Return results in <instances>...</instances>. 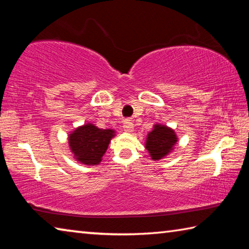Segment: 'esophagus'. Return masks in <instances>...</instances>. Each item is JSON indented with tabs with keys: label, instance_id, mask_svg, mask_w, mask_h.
<instances>
[{
	"label": "esophagus",
	"instance_id": "34e87169",
	"mask_svg": "<svg viewBox=\"0 0 249 249\" xmlns=\"http://www.w3.org/2000/svg\"><path fill=\"white\" fill-rule=\"evenodd\" d=\"M123 128H124L125 132H127V133L133 132V129H134L133 122L129 121V120H126V121L124 122V124H123Z\"/></svg>",
	"mask_w": 249,
	"mask_h": 249
}]
</instances>
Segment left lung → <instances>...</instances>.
<instances>
[{"instance_id":"1","label":"left lung","mask_w":249,"mask_h":249,"mask_svg":"<svg viewBox=\"0 0 249 249\" xmlns=\"http://www.w3.org/2000/svg\"><path fill=\"white\" fill-rule=\"evenodd\" d=\"M178 142V136L175 129L167 125L156 123L153 126V130L147 134L145 148L153 160H160L167 157Z\"/></svg>"}]
</instances>
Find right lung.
<instances>
[{"mask_svg":"<svg viewBox=\"0 0 249 249\" xmlns=\"http://www.w3.org/2000/svg\"><path fill=\"white\" fill-rule=\"evenodd\" d=\"M114 136V129H103L86 123L69 133V149L77 161L87 166H98Z\"/></svg>","mask_w":249,"mask_h":249,"instance_id":"right-lung-1","label":"right lung"}]
</instances>
